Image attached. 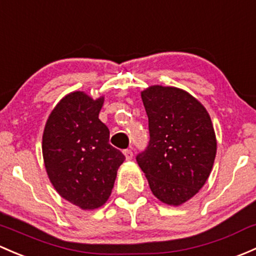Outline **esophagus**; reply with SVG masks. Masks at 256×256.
Wrapping results in <instances>:
<instances>
[{
    "label": "esophagus",
    "mask_w": 256,
    "mask_h": 256,
    "mask_svg": "<svg viewBox=\"0 0 256 256\" xmlns=\"http://www.w3.org/2000/svg\"><path fill=\"white\" fill-rule=\"evenodd\" d=\"M124 156H125V158H126V160H132V150H131L130 148H128V150H124Z\"/></svg>",
    "instance_id": "esophagus-1"
}]
</instances>
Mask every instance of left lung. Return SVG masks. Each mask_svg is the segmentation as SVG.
<instances>
[{"label":"left lung","instance_id":"8db88e82","mask_svg":"<svg viewBox=\"0 0 256 256\" xmlns=\"http://www.w3.org/2000/svg\"><path fill=\"white\" fill-rule=\"evenodd\" d=\"M150 144L136 157L153 195L169 206L194 198L211 174L217 152L206 108L186 90L150 86L141 92Z\"/></svg>","mask_w":256,"mask_h":256}]
</instances>
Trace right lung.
<instances>
[{
    "instance_id": "1",
    "label": "right lung",
    "mask_w": 256,
    "mask_h": 256,
    "mask_svg": "<svg viewBox=\"0 0 256 256\" xmlns=\"http://www.w3.org/2000/svg\"><path fill=\"white\" fill-rule=\"evenodd\" d=\"M104 96L76 90L51 110L42 134V158L54 189L82 210L99 208L114 188L122 153L109 144L99 112Z\"/></svg>"
}]
</instances>
